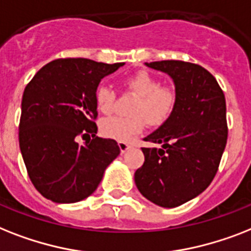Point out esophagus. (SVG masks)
Returning a JSON list of instances; mask_svg holds the SVG:
<instances>
[{
    "label": "esophagus",
    "mask_w": 251,
    "mask_h": 251,
    "mask_svg": "<svg viewBox=\"0 0 251 251\" xmlns=\"http://www.w3.org/2000/svg\"><path fill=\"white\" fill-rule=\"evenodd\" d=\"M119 147H120V151H121V153H125L126 151L129 150L130 144L129 143H126V142H119Z\"/></svg>",
    "instance_id": "obj_1"
}]
</instances>
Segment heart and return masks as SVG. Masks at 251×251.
Wrapping results in <instances>:
<instances>
[{
    "mask_svg": "<svg viewBox=\"0 0 251 251\" xmlns=\"http://www.w3.org/2000/svg\"><path fill=\"white\" fill-rule=\"evenodd\" d=\"M127 91L139 95L131 107V116H111L100 122V132L105 138L127 142L146 127L162 125L170 117L176 103V94L172 87L161 85L160 79L147 71H139L126 77L122 82ZM95 105L101 113H111L116 101V93L111 87H97Z\"/></svg>",
    "mask_w": 251,
    "mask_h": 251,
    "instance_id": "1",
    "label": "heart"
}]
</instances>
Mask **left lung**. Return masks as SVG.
Listing matches in <instances>:
<instances>
[{
	"label": "left lung",
	"instance_id": "obj_1",
	"mask_svg": "<svg viewBox=\"0 0 251 251\" xmlns=\"http://www.w3.org/2000/svg\"><path fill=\"white\" fill-rule=\"evenodd\" d=\"M168 73L175 85L172 115L142 148L144 164L135 172L139 192L162 207L195 199L213 182L227 144L226 98L215 77L203 67L182 60L146 63Z\"/></svg>",
	"mask_w": 251,
	"mask_h": 251
}]
</instances>
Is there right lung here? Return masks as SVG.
<instances>
[{
	"instance_id": "add662e5",
	"label": "right lung",
	"mask_w": 251,
	"mask_h": 251,
	"mask_svg": "<svg viewBox=\"0 0 251 251\" xmlns=\"http://www.w3.org/2000/svg\"><path fill=\"white\" fill-rule=\"evenodd\" d=\"M124 63L56 59L38 71L22 99L19 146L30 182L48 200L78 202L98 188L120 154L117 142L97 136L94 94ZM92 136L85 145L78 137Z\"/></svg>"
}]
</instances>
